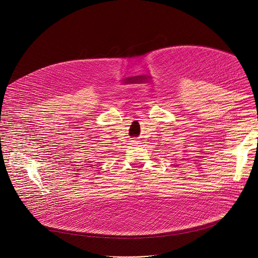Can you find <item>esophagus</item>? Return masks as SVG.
<instances>
[{"instance_id": "esophagus-1", "label": "esophagus", "mask_w": 258, "mask_h": 258, "mask_svg": "<svg viewBox=\"0 0 258 258\" xmlns=\"http://www.w3.org/2000/svg\"><path fill=\"white\" fill-rule=\"evenodd\" d=\"M130 145H132V146H137L138 144H140V141H138V140H136V139H132V140H130V143H129Z\"/></svg>"}]
</instances>
